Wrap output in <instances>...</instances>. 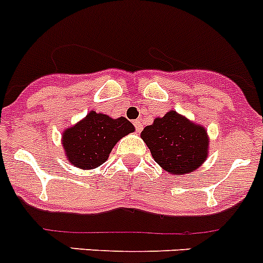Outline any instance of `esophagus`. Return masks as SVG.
Listing matches in <instances>:
<instances>
[{"instance_id":"obj_1","label":"esophagus","mask_w":263,"mask_h":263,"mask_svg":"<svg viewBox=\"0 0 263 263\" xmlns=\"http://www.w3.org/2000/svg\"><path fill=\"white\" fill-rule=\"evenodd\" d=\"M134 124V126H136V130H137V133H141V130H142V122H141V121L139 120H136L133 122Z\"/></svg>"}]
</instances>
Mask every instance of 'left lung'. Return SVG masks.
Listing matches in <instances>:
<instances>
[{
	"label": "left lung",
	"instance_id": "obj_1",
	"mask_svg": "<svg viewBox=\"0 0 263 263\" xmlns=\"http://www.w3.org/2000/svg\"><path fill=\"white\" fill-rule=\"evenodd\" d=\"M141 138L155 162L171 175L194 173L208 157L210 137L205 127L173 109L146 126Z\"/></svg>",
	"mask_w": 263,
	"mask_h": 263
}]
</instances>
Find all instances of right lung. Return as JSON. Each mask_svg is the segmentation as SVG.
Returning <instances> with one entry per match:
<instances>
[{
  "label": "right lung",
  "instance_id": "right-lung-1",
  "mask_svg": "<svg viewBox=\"0 0 263 263\" xmlns=\"http://www.w3.org/2000/svg\"><path fill=\"white\" fill-rule=\"evenodd\" d=\"M134 130V125L125 117L111 118L90 110L63 132L62 146L72 166L93 170L105 163L116 143Z\"/></svg>",
  "mask_w": 263,
  "mask_h": 263
}]
</instances>
